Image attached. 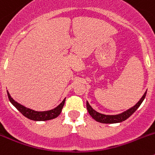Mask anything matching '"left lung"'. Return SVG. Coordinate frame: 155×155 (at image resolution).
Here are the masks:
<instances>
[{
  "label": "left lung",
  "mask_w": 155,
  "mask_h": 155,
  "mask_svg": "<svg viewBox=\"0 0 155 155\" xmlns=\"http://www.w3.org/2000/svg\"><path fill=\"white\" fill-rule=\"evenodd\" d=\"M146 94H147V91H145V93L143 94V95L142 96V98L140 99L139 102L136 104V105L133 106L132 108H130L128 110L125 111L124 113H120L118 115H104L102 113H99L98 112H96L95 110L91 108V105H89V103L87 102L86 105H87V109L89 113L90 116L94 119L95 121L99 122V123H102V124H116V123H120V122H123L124 120H126L127 119H128L133 113L138 109L140 104L142 103V102L144 99L145 96H146Z\"/></svg>",
  "instance_id": "left-lung-1"
}]
</instances>
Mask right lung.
<instances>
[{
    "mask_svg": "<svg viewBox=\"0 0 155 155\" xmlns=\"http://www.w3.org/2000/svg\"><path fill=\"white\" fill-rule=\"evenodd\" d=\"M8 96L10 102L13 104V105L25 117L31 120H35V121H45V120H53V119L57 118L59 115L61 114V111H62L63 107L64 105V102H65V98L64 99L60 105L56 107L55 109H51L49 111H45V112H37V111H34L32 109H28V108L25 107L23 105H20L15 102L13 98L11 97L10 94L8 91Z\"/></svg>",
    "mask_w": 155,
    "mask_h": 155,
    "instance_id": "1",
    "label": "right lung"
}]
</instances>
